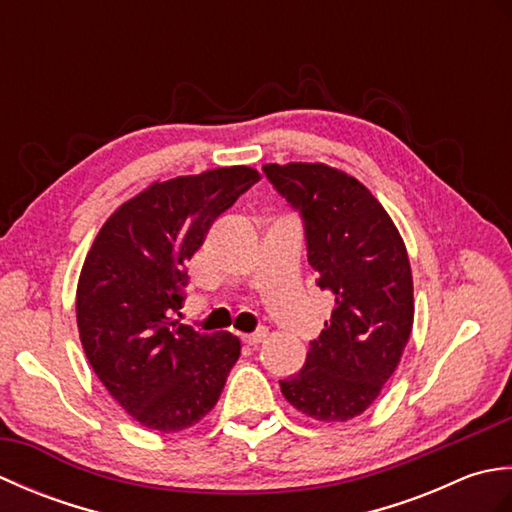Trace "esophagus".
I'll use <instances>...</instances> for the list:
<instances>
[{"label":"esophagus","instance_id":"esophagus-1","mask_svg":"<svg viewBox=\"0 0 512 512\" xmlns=\"http://www.w3.org/2000/svg\"><path fill=\"white\" fill-rule=\"evenodd\" d=\"M266 330H257V332H253V334H244L242 336V341L246 343V345H250V347H253V345H259V343H262L264 339H266Z\"/></svg>","mask_w":512,"mask_h":512}]
</instances>
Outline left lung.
<instances>
[{
	"label": "left lung",
	"instance_id": "obj_1",
	"mask_svg": "<svg viewBox=\"0 0 512 512\" xmlns=\"http://www.w3.org/2000/svg\"><path fill=\"white\" fill-rule=\"evenodd\" d=\"M299 211L317 286L334 295L330 321L310 341L299 374L279 380L301 413L345 422L372 405L396 372L413 325L407 248L387 211L356 178L321 162L264 165Z\"/></svg>",
	"mask_w": 512,
	"mask_h": 512
}]
</instances>
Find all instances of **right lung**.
<instances>
[{"instance_id":"1","label":"right lung","mask_w":512,"mask_h":512,"mask_svg":"<svg viewBox=\"0 0 512 512\" xmlns=\"http://www.w3.org/2000/svg\"><path fill=\"white\" fill-rule=\"evenodd\" d=\"M259 180L250 167L154 182L96 235L76 288L85 356L110 396L147 429L191 427L220 398L239 339L180 323L187 262L211 224Z\"/></svg>"}]
</instances>
